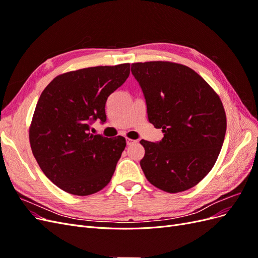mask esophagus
I'll return each mask as SVG.
<instances>
[{"mask_svg":"<svg viewBox=\"0 0 258 258\" xmlns=\"http://www.w3.org/2000/svg\"><path fill=\"white\" fill-rule=\"evenodd\" d=\"M138 143V141H136V140H132V139H127V145H134Z\"/></svg>","mask_w":258,"mask_h":258,"instance_id":"1","label":"esophagus"}]
</instances>
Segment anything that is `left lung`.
<instances>
[{
  "instance_id": "obj_1",
  "label": "left lung",
  "mask_w": 258,
  "mask_h": 258,
  "mask_svg": "<svg viewBox=\"0 0 258 258\" xmlns=\"http://www.w3.org/2000/svg\"><path fill=\"white\" fill-rule=\"evenodd\" d=\"M131 72L144 93L148 120L163 132L158 143L140 141L147 181L172 194L191 188L223 146L227 121L220 97L194 70L174 62H137Z\"/></svg>"
}]
</instances>
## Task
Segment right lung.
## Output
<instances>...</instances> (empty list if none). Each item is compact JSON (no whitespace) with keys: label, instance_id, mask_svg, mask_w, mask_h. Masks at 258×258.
I'll list each match as a JSON object with an SVG mask.
<instances>
[{"label":"right lung","instance_id":"obj_1","mask_svg":"<svg viewBox=\"0 0 258 258\" xmlns=\"http://www.w3.org/2000/svg\"><path fill=\"white\" fill-rule=\"evenodd\" d=\"M129 74V63L86 68L58 75L43 90L30 124V145L44 174L60 189L88 196L110 183L126 139L92 135L89 123L106 120V100Z\"/></svg>","mask_w":258,"mask_h":258}]
</instances>
